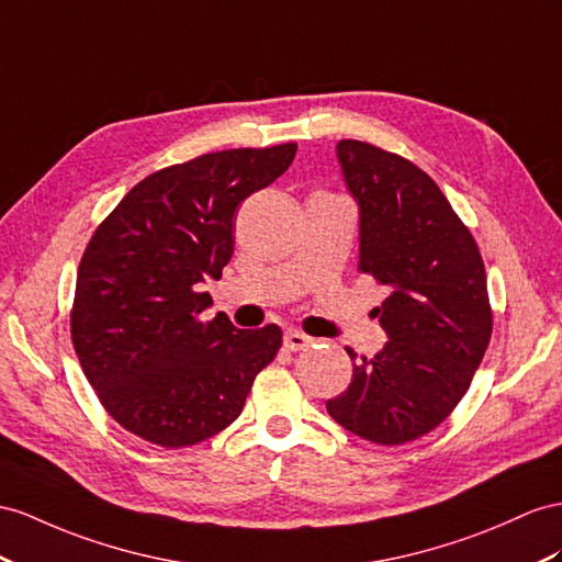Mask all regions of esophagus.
I'll list each match as a JSON object with an SVG mask.
<instances>
[{
	"label": "esophagus",
	"mask_w": 562,
	"mask_h": 562,
	"mask_svg": "<svg viewBox=\"0 0 562 562\" xmlns=\"http://www.w3.org/2000/svg\"><path fill=\"white\" fill-rule=\"evenodd\" d=\"M311 344H313V339L304 333H299V329H290V333H284V347L290 351H301V349L311 347Z\"/></svg>",
	"instance_id": "34e87169"
}]
</instances>
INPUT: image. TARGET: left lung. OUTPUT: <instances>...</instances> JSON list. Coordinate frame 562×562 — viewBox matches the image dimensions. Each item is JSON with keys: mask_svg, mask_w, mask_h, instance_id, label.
Listing matches in <instances>:
<instances>
[{"mask_svg": "<svg viewBox=\"0 0 562 562\" xmlns=\"http://www.w3.org/2000/svg\"><path fill=\"white\" fill-rule=\"evenodd\" d=\"M337 156L361 209L358 272L390 290L375 308L390 341L353 366L327 413L361 439L398 446L449 418L482 363L494 327L484 261L423 168L358 139H341Z\"/></svg>", "mask_w": 562, "mask_h": 562, "instance_id": "1", "label": "left lung"}]
</instances>
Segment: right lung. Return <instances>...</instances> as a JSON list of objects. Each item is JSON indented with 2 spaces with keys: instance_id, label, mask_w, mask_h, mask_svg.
<instances>
[{
  "instance_id": "1",
  "label": "right lung",
  "mask_w": 562,
  "mask_h": 562,
  "mask_svg": "<svg viewBox=\"0 0 562 562\" xmlns=\"http://www.w3.org/2000/svg\"><path fill=\"white\" fill-rule=\"evenodd\" d=\"M296 144L225 149L151 172L99 223L80 258L70 339L104 411L182 449L233 425L282 347L278 325L206 321V278L233 258L235 211L292 166Z\"/></svg>"
}]
</instances>
